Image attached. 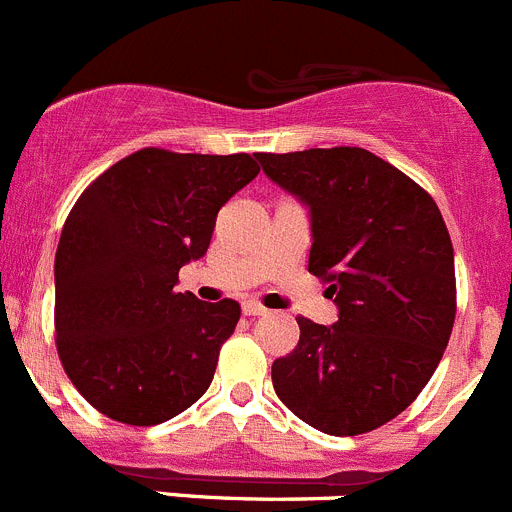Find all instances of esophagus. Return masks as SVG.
<instances>
[{
  "label": "esophagus",
  "instance_id": "esophagus-1",
  "mask_svg": "<svg viewBox=\"0 0 512 512\" xmlns=\"http://www.w3.org/2000/svg\"><path fill=\"white\" fill-rule=\"evenodd\" d=\"M243 314H246V316H264V314H269V309H266L264 304H259L256 299H248V301H243Z\"/></svg>",
  "mask_w": 512,
  "mask_h": 512
}]
</instances>
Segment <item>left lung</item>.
Masks as SVG:
<instances>
[{"label":"left lung","instance_id":"obj_1","mask_svg":"<svg viewBox=\"0 0 512 512\" xmlns=\"http://www.w3.org/2000/svg\"><path fill=\"white\" fill-rule=\"evenodd\" d=\"M309 206V271L339 306L299 316V344L271 367L279 399L326 435L377 430L417 399L455 324V256L430 193L364 148L256 153Z\"/></svg>","mask_w":512,"mask_h":512}]
</instances>
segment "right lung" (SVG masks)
Returning <instances> with one entry per match:
<instances>
[{
	"label": "right lung",
	"mask_w": 512,
	"mask_h": 512,
	"mask_svg": "<svg viewBox=\"0 0 512 512\" xmlns=\"http://www.w3.org/2000/svg\"><path fill=\"white\" fill-rule=\"evenodd\" d=\"M248 153L143 148L82 191L55 256V342L77 392L110 420L150 427L211 387L241 306L175 291L223 203L259 175Z\"/></svg>",
	"instance_id": "1"
}]
</instances>
